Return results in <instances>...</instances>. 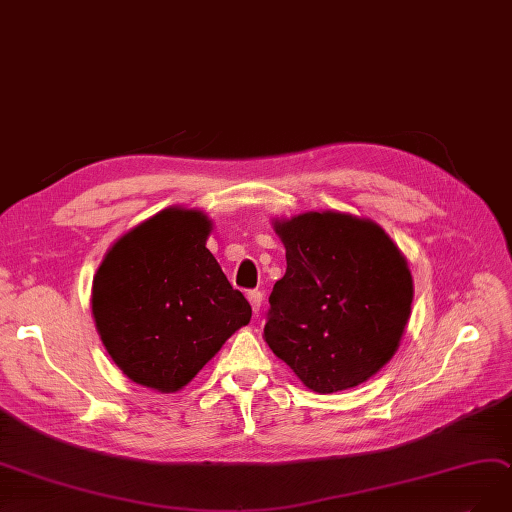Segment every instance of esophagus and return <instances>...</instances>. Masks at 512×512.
Instances as JSON below:
<instances>
[{
    "mask_svg": "<svg viewBox=\"0 0 512 512\" xmlns=\"http://www.w3.org/2000/svg\"><path fill=\"white\" fill-rule=\"evenodd\" d=\"M249 301H251V308H253V312L255 314H259V310H261V301H263V293L261 291H249Z\"/></svg>",
    "mask_w": 512,
    "mask_h": 512,
    "instance_id": "obj_1",
    "label": "esophagus"
}]
</instances>
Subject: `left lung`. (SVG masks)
I'll return each mask as SVG.
<instances>
[{
    "label": "left lung",
    "mask_w": 512,
    "mask_h": 512,
    "mask_svg": "<svg viewBox=\"0 0 512 512\" xmlns=\"http://www.w3.org/2000/svg\"><path fill=\"white\" fill-rule=\"evenodd\" d=\"M287 272L263 329L272 352L318 394L367 382L399 350L413 278L399 246L371 219L304 213L276 219Z\"/></svg>",
    "instance_id": "8db88e82"
}]
</instances>
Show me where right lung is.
<instances>
[{
  "mask_svg": "<svg viewBox=\"0 0 512 512\" xmlns=\"http://www.w3.org/2000/svg\"><path fill=\"white\" fill-rule=\"evenodd\" d=\"M211 227L202 211L164 208L113 242L94 274L101 342L139 386L181 390L249 325V301L206 249Z\"/></svg>",
  "mask_w": 512,
  "mask_h": 512,
  "instance_id": "1",
  "label": "right lung"
}]
</instances>
